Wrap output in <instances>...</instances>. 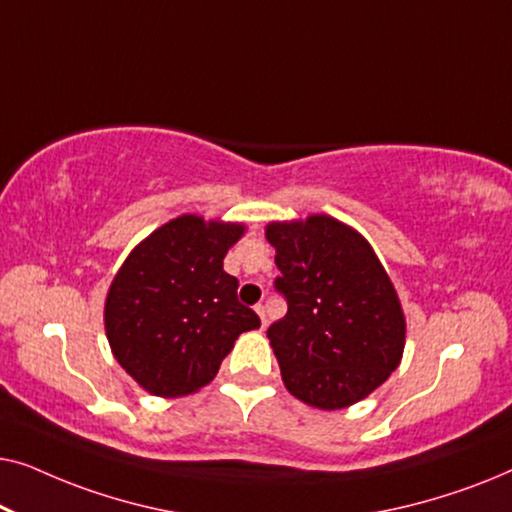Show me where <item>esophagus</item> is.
<instances>
[{
  "mask_svg": "<svg viewBox=\"0 0 512 512\" xmlns=\"http://www.w3.org/2000/svg\"><path fill=\"white\" fill-rule=\"evenodd\" d=\"M254 310H256L258 317H261V326L265 328V324H268V317H265V305H263V303H258V305L254 307Z\"/></svg>",
  "mask_w": 512,
  "mask_h": 512,
  "instance_id": "obj_1",
  "label": "esophagus"
}]
</instances>
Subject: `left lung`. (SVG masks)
Masks as SVG:
<instances>
[{
    "mask_svg": "<svg viewBox=\"0 0 512 512\" xmlns=\"http://www.w3.org/2000/svg\"><path fill=\"white\" fill-rule=\"evenodd\" d=\"M289 312L268 328L284 387L319 410L363 401L389 380L405 347L398 293L366 237L328 214L270 221Z\"/></svg>",
    "mask_w": 512,
    "mask_h": 512,
    "instance_id": "obj_1",
    "label": "left lung"
}]
</instances>
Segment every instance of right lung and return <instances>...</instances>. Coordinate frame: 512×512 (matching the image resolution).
I'll list each match as a JSON object with an SVG mask.
<instances>
[{
  "mask_svg": "<svg viewBox=\"0 0 512 512\" xmlns=\"http://www.w3.org/2000/svg\"><path fill=\"white\" fill-rule=\"evenodd\" d=\"M244 223L181 214L130 251L104 300L111 354L144 391L179 398L200 391L244 331L261 319L237 300L223 270Z\"/></svg>",
  "mask_w": 512,
  "mask_h": 512,
  "instance_id": "right-lung-1",
  "label": "right lung"
}]
</instances>
